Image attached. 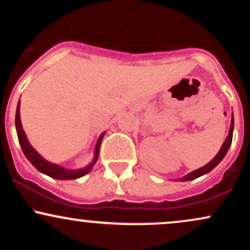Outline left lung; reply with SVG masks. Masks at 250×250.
Returning a JSON list of instances; mask_svg holds the SVG:
<instances>
[{"instance_id": "1", "label": "left lung", "mask_w": 250, "mask_h": 250, "mask_svg": "<svg viewBox=\"0 0 250 250\" xmlns=\"http://www.w3.org/2000/svg\"><path fill=\"white\" fill-rule=\"evenodd\" d=\"M233 131H234V116H231V122H230V128H229V134L228 136H227V139L225 140V142H223L222 147H221L220 151L217 153L216 156L214 157L213 160H211L210 162L207 163L206 166H203V167H201L199 169H196V170L191 171V173H189L188 175H186V176H183L181 181H189V180H195L197 179V177L202 176V175L209 173V171H211L213 169L216 167L219 163L222 161L223 157L226 156L227 151H228L229 147H230L231 145V140H233Z\"/></svg>"}]
</instances>
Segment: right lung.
Listing matches in <instances>:
<instances>
[{"label":"right lung","mask_w":250,"mask_h":250,"mask_svg":"<svg viewBox=\"0 0 250 250\" xmlns=\"http://www.w3.org/2000/svg\"><path fill=\"white\" fill-rule=\"evenodd\" d=\"M15 125H16V133H17V137H19V142L21 145L22 151L25 155L29 162L31 165L35 167L37 170L41 171V173L48 175V176L53 177V179H57V180H75L79 179V177L84 176L85 174H88L89 171L91 170V168L94 167L97 159H99V153H100V146H101L103 135L104 133H102L100 135L99 140H97L96 147H95V151H94V159L87 167L81 168V169H75V170H71V169H67L63 168L61 166L55 165V163H51L47 160H44L43 157L40 155L37 151L30 146L29 141H28L27 136H25V133L22 128V123H21V117H20V101L17 103V108H16V116H15Z\"/></svg>","instance_id":"obj_1"}]
</instances>
